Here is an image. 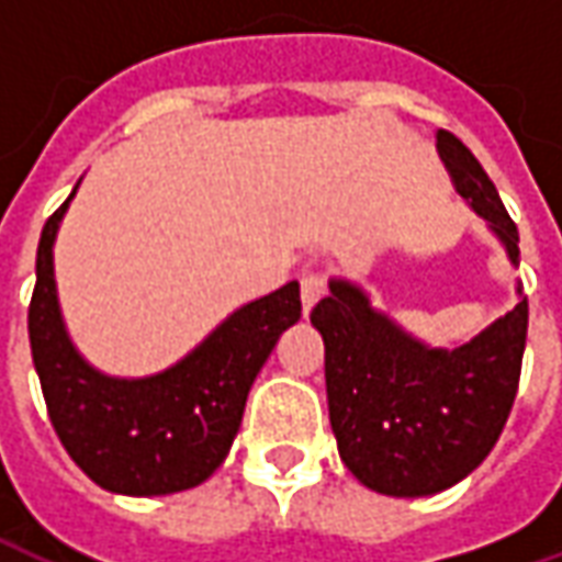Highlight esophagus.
Listing matches in <instances>:
<instances>
[{"label": "esophagus", "instance_id": "1", "mask_svg": "<svg viewBox=\"0 0 562 562\" xmlns=\"http://www.w3.org/2000/svg\"><path fill=\"white\" fill-rule=\"evenodd\" d=\"M325 292H328V282H325L322 273H304L301 277V301H304V310H313Z\"/></svg>", "mask_w": 562, "mask_h": 562}]
</instances>
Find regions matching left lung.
Listing matches in <instances>:
<instances>
[{"mask_svg": "<svg viewBox=\"0 0 562 562\" xmlns=\"http://www.w3.org/2000/svg\"><path fill=\"white\" fill-rule=\"evenodd\" d=\"M436 149L458 192L518 265V225L470 147L439 128ZM520 294V289H518ZM530 306H518L458 349H430L370 306L355 282L330 280L310 322L325 340L330 427L342 463L370 491L439 494L482 463L518 394Z\"/></svg>", "mask_w": 562, "mask_h": 562, "instance_id": "1", "label": "left lung"}]
</instances>
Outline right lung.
<instances>
[{"mask_svg":"<svg viewBox=\"0 0 562 562\" xmlns=\"http://www.w3.org/2000/svg\"><path fill=\"white\" fill-rule=\"evenodd\" d=\"M68 201L44 222L30 301L32 361L50 424L71 460L104 491H189L228 454L258 370L282 330L301 318V285L285 282L240 306L165 373L104 376L71 346L56 301L54 240Z\"/></svg>","mask_w":562,"mask_h":562,"instance_id":"add662e5","label":"right lung"}]
</instances>
